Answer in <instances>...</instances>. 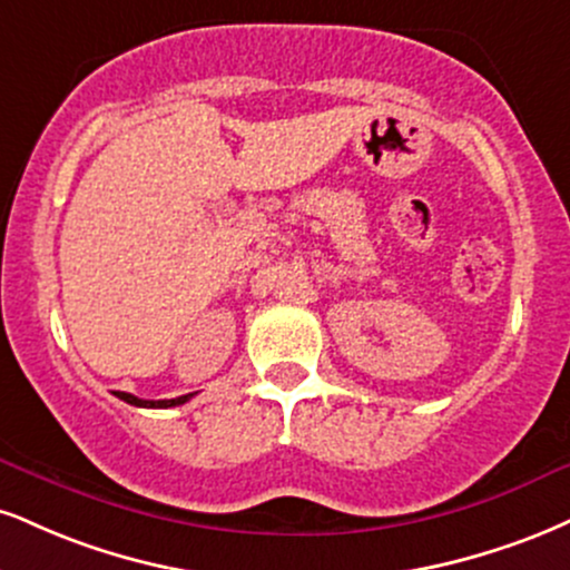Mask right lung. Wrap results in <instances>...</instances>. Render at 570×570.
<instances>
[{
	"mask_svg": "<svg viewBox=\"0 0 570 570\" xmlns=\"http://www.w3.org/2000/svg\"><path fill=\"white\" fill-rule=\"evenodd\" d=\"M114 395L121 397V401L129 403V406H140V409H173V406H180V403L194 397V393H188V395H180V397H169V401H142V397L129 395V393H119V390H114Z\"/></svg>",
	"mask_w": 570,
	"mask_h": 570,
	"instance_id": "right-lung-1",
	"label": "right lung"
}]
</instances>
